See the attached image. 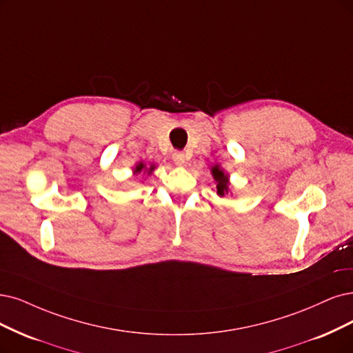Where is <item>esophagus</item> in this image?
<instances>
[{
	"mask_svg": "<svg viewBox=\"0 0 353 353\" xmlns=\"http://www.w3.org/2000/svg\"><path fill=\"white\" fill-rule=\"evenodd\" d=\"M173 163L176 164V165H183L185 164V161H186V159H185V154L183 152H180V151H176L174 154H173Z\"/></svg>",
	"mask_w": 353,
	"mask_h": 353,
	"instance_id": "esophagus-1",
	"label": "esophagus"
}]
</instances>
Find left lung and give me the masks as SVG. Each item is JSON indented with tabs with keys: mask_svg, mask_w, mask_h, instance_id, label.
I'll return each mask as SVG.
<instances>
[{
	"mask_svg": "<svg viewBox=\"0 0 353 353\" xmlns=\"http://www.w3.org/2000/svg\"><path fill=\"white\" fill-rule=\"evenodd\" d=\"M211 173L215 180V192L219 198H224L225 194H232V188L230 183V174L219 164L211 167Z\"/></svg>",
	"mask_w": 353,
	"mask_h": 353,
	"instance_id": "8db88e82",
	"label": "left lung"
}]
</instances>
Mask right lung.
I'll return each mask as SVG.
<instances>
[{
    "label": "right lung",
    "instance_id": "right-lung-1",
    "mask_svg": "<svg viewBox=\"0 0 353 353\" xmlns=\"http://www.w3.org/2000/svg\"><path fill=\"white\" fill-rule=\"evenodd\" d=\"M157 168V164L154 163H143V161H138L135 163V165L132 167V173L134 176H138V174H142V177H148L154 173V170Z\"/></svg>",
    "mask_w": 353,
    "mask_h": 353
}]
</instances>
